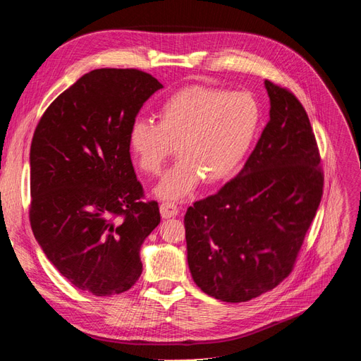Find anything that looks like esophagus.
Listing matches in <instances>:
<instances>
[{"label":"esophagus","instance_id":"34e87169","mask_svg":"<svg viewBox=\"0 0 361 361\" xmlns=\"http://www.w3.org/2000/svg\"><path fill=\"white\" fill-rule=\"evenodd\" d=\"M178 212H180L178 206H177V204H173V202H169V201L163 202V204L160 206V214H161V216H163L164 219L177 216V215H178Z\"/></svg>","mask_w":361,"mask_h":361}]
</instances>
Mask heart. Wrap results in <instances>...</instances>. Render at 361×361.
Instances as JSON below:
<instances>
[{
    "label": "heart",
    "instance_id": "1",
    "mask_svg": "<svg viewBox=\"0 0 361 361\" xmlns=\"http://www.w3.org/2000/svg\"><path fill=\"white\" fill-rule=\"evenodd\" d=\"M261 117L259 102L250 92L193 85L163 102L159 123L134 120L129 149L138 168L157 175L177 146L181 159L163 175L155 195L178 201L202 178L218 184L233 177L259 131Z\"/></svg>",
    "mask_w": 361,
    "mask_h": 361
}]
</instances>
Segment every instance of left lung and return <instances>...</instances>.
<instances>
[{"label": "left lung", "mask_w": 361, "mask_h": 361, "mask_svg": "<svg viewBox=\"0 0 361 361\" xmlns=\"http://www.w3.org/2000/svg\"><path fill=\"white\" fill-rule=\"evenodd\" d=\"M270 120L244 168L184 215L189 270L223 302H247L293 270L319 209L323 173L307 111L265 80Z\"/></svg>", "instance_id": "1"}]
</instances>
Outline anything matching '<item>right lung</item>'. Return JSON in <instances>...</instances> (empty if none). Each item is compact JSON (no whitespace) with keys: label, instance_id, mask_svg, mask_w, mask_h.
<instances>
[{"label":"right lung","instance_id":"right-lung-1","mask_svg":"<svg viewBox=\"0 0 361 361\" xmlns=\"http://www.w3.org/2000/svg\"><path fill=\"white\" fill-rule=\"evenodd\" d=\"M159 80L134 68H99L47 108L30 146V224L56 270L94 295L128 291L140 248L160 224L143 202L128 134Z\"/></svg>","mask_w":361,"mask_h":361}]
</instances>
